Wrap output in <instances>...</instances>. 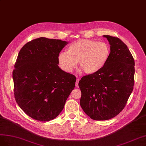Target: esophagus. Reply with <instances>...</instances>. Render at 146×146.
<instances>
[{"label": "esophagus", "mask_w": 146, "mask_h": 146, "mask_svg": "<svg viewBox=\"0 0 146 146\" xmlns=\"http://www.w3.org/2000/svg\"><path fill=\"white\" fill-rule=\"evenodd\" d=\"M79 81H80V80H79L78 78L76 79V84H75V86L76 87H78V83H79Z\"/></svg>", "instance_id": "obj_1"}]
</instances>
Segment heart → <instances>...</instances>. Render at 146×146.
I'll return each mask as SVG.
<instances>
[{"mask_svg":"<svg viewBox=\"0 0 146 146\" xmlns=\"http://www.w3.org/2000/svg\"><path fill=\"white\" fill-rule=\"evenodd\" d=\"M110 47L105 42L82 39L71 44L68 52H62L58 56L60 67L71 73L77 62L86 74H91L102 70L109 59Z\"/></svg>","mask_w":146,"mask_h":146,"instance_id":"b5f03b06","label":"heart"}]
</instances>
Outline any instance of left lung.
Returning <instances> with one entry per match:
<instances>
[{
  "mask_svg": "<svg viewBox=\"0 0 146 146\" xmlns=\"http://www.w3.org/2000/svg\"><path fill=\"white\" fill-rule=\"evenodd\" d=\"M110 44V56L99 72L79 82L80 105L92 119L105 120L122 111L134 86L135 60L127 45L117 37L103 35Z\"/></svg>",
  "mask_w": 146,
  "mask_h": 146,
  "instance_id": "8db88e82",
  "label": "left lung"
}]
</instances>
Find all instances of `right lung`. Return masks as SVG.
Listing matches in <instances>:
<instances>
[{
    "mask_svg": "<svg viewBox=\"0 0 146 146\" xmlns=\"http://www.w3.org/2000/svg\"><path fill=\"white\" fill-rule=\"evenodd\" d=\"M68 43L40 37L20 50L13 72L14 94L21 109L32 119H55L74 88L76 77L58 66V56Z\"/></svg>",
    "mask_w": 146,
    "mask_h": 146,
    "instance_id": "right-lung-1",
    "label": "right lung"
}]
</instances>
